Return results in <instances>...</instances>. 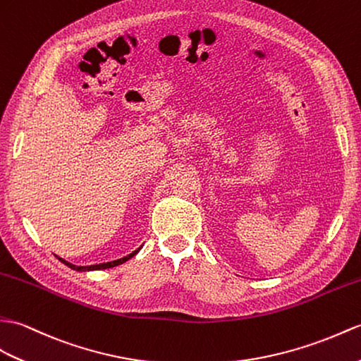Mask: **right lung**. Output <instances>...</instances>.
<instances>
[{"label": "right lung", "mask_w": 361, "mask_h": 361, "mask_svg": "<svg viewBox=\"0 0 361 361\" xmlns=\"http://www.w3.org/2000/svg\"><path fill=\"white\" fill-rule=\"evenodd\" d=\"M140 249H137V250H133L132 254H129V255H126V257H123V258H120V259H114V262H109V263H99V264H92V266H75V264H72V263H69V262H66V259H63V258H60L61 262L66 264V266H69V267H72V269H75V271H94V269H107V267H114V266H118V264H121V263H124V262H128L129 258H132L133 255H135L137 252H138Z\"/></svg>", "instance_id": "obj_1"}]
</instances>
